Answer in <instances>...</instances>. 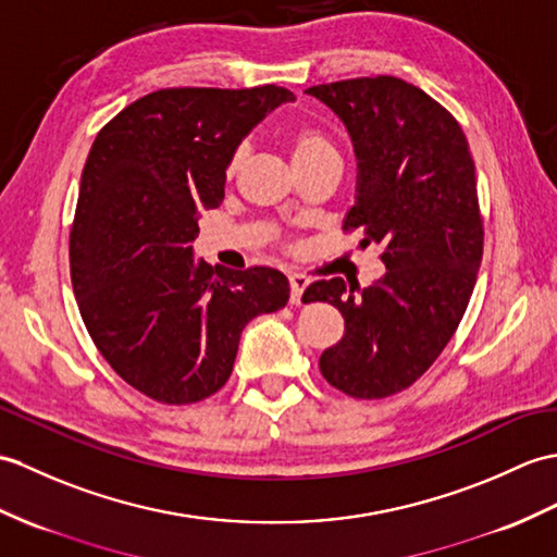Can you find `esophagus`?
Wrapping results in <instances>:
<instances>
[{
    "label": "esophagus",
    "instance_id": "1",
    "mask_svg": "<svg viewBox=\"0 0 557 557\" xmlns=\"http://www.w3.org/2000/svg\"><path fill=\"white\" fill-rule=\"evenodd\" d=\"M308 282H310V280H308L306 275H301V273L289 275V289H292L289 301H292V304H296V306L301 304V296H304V292H306V287H308Z\"/></svg>",
    "mask_w": 557,
    "mask_h": 557
}]
</instances>
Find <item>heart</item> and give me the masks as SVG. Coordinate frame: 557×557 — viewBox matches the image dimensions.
Here are the masks:
<instances>
[{
  "mask_svg": "<svg viewBox=\"0 0 557 557\" xmlns=\"http://www.w3.org/2000/svg\"><path fill=\"white\" fill-rule=\"evenodd\" d=\"M292 149H294V161H296V165H299V163H308V161H315V159H320V157H325V153H337V151H334V147H332V141H330L325 135H322V133L313 131V127H304V131L294 133V137H292ZM244 151H247V149L239 147L235 153H232L230 165H227L230 173L237 171V165H239L242 159H244Z\"/></svg>",
  "mask_w": 557,
  "mask_h": 557,
  "instance_id": "obj_1",
  "label": "heart"
}]
</instances>
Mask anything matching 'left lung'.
Masks as SVG:
<instances>
[{
	"instance_id": "8db88e82",
	"label": "left lung",
	"mask_w": 557,
	"mask_h": 557,
	"mask_svg": "<svg viewBox=\"0 0 557 557\" xmlns=\"http://www.w3.org/2000/svg\"><path fill=\"white\" fill-rule=\"evenodd\" d=\"M306 92L339 115L356 147L358 194L344 232H363V247L382 244L386 265L366 289L342 277L308 284L304 304L327 301L344 315L320 372L346 396L386 398L432 368L470 304L484 251L474 161L454 115L400 77Z\"/></svg>"
}]
</instances>
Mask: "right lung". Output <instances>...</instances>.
<instances>
[{"instance_id": "1", "label": "right lung", "mask_w": 557, "mask_h": 557, "mask_svg": "<svg viewBox=\"0 0 557 557\" xmlns=\"http://www.w3.org/2000/svg\"><path fill=\"white\" fill-rule=\"evenodd\" d=\"M294 99L277 85L157 89L89 149L69 247L77 308L115 374L159 404L215 394L247 322L289 301L280 270L194 263L191 242L244 135Z\"/></svg>"}]
</instances>
